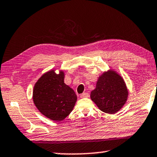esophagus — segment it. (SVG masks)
Returning <instances> with one entry per match:
<instances>
[{"label":"esophagus","mask_w":157,"mask_h":157,"mask_svg":"<svg viewBox=\"0 0 157 157\" xmlns=\"http://www.w3.org/2000/svg\"><path fill=\"white\" fill-rule=\"evenodd\" d=\"M81 98H86V97H89V94L87 92H85V93H82L80 96Z\"/></svg>","instance_id":"obj_1"}]
</instances>
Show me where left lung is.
Listing matches in <instances>:
<instances>
[{"instance_id":"1","label":"left lung","mask_w":157,"mask_h":157,"mask_svg":"<svg viewBox=\"0 0 157 157\" xmlns=\"http://www.w3.org/2000/svg\"><path fill=\"white\" fill-rule=\"evenodd\" d=\"M128 95L123 79L115 71H109L99 77L90 97L101 111L113 114L122 108Z\"/></svg>"}]
</instances>
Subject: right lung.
Wrapping results in <instances>:
<instances>
[{
	"label": "right lung",
	"mask_w": 157,
	"mask_h": 157,
	"mask_svg": "<svg viewBox=\"0 0 157 157\" xmlns=\"http://www.w3.org/2000/svg\"><path fill=\"white\" fill-rule=\"evenodd\" d=\"M33 101L43 115L53 121H60L71 113L77 101L73 90L64 83V73L50 71L35 84Z\"/></svg>",
	"instance_id": "obj_1"
}]
</instances>
